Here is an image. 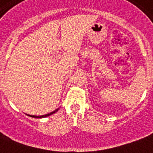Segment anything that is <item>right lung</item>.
Segmentation results:
<instances>
[{"instance_id":"obj_1","label":"right lung","mask_w":153,"mask_h":153,"mask_svg":"<svg viewBox=\"0 0 153 153\" xmlns=\"http://www.w3.org/2000/svg\"><path fill=\"white\" fill-rule=\"evenodd\" d=\"M58 110H59V109H55V111L51 112V113H50V114H45V115H42V116H34V115H28V116L32 117H36V118H42V117H48V116H50V115H51V114H55V112H57Z\"/></svg>"}]
</instances>
